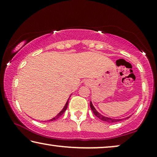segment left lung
I'll return each mask as SVG.
<instances>
[{
	"label": "left lung",
	"mask_w": 157,
	"mask_h": 157,
	"mask_svg": "<svg viewBox=\"0 0 157 157\" xmlns=\"http://www.w3.org/2000/svg\"><path fill=\"white\" fill-rule=\"evenodd\" d=\"M90 106H91V110L93 111V112L94 113V115L96 116V117H97L98 119L101 120V121H106V122H109V123H116V122H118V121H122V119H111V118H109V117H104V116H103L101 114H100L96 110L95 108H94L93 104H92L91 101H90ZM129 117H127L125 119H128Z\"/></svg>",
	"instance_id": "1"
}]
</instances>
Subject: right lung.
I'll return each instance as SVG.
<instances>
[{"mask_svg": "<svg viewBox=\"0 0 157 157\" xmlns=\"http://www.w3.org/2000/svg\"><path fill=\"white\" fill-rule=\"evenodd\" d=\"M68 104V100L67 101V102H66V105H65V106L63 107V109H62V111H61V112H60V113H59V114H58V115L56 116V117H55L54 118H53L52 119H50V120H49V121H54V120H56V119H58V118H59L60 117H61V116L62 114H63V113L64 112H65V111L66 110V109H67Z\"/></svg>", "mask_w": 157, "mask_h": 157, "instance_id": "1", "label": "right lung"}]
</instances>
